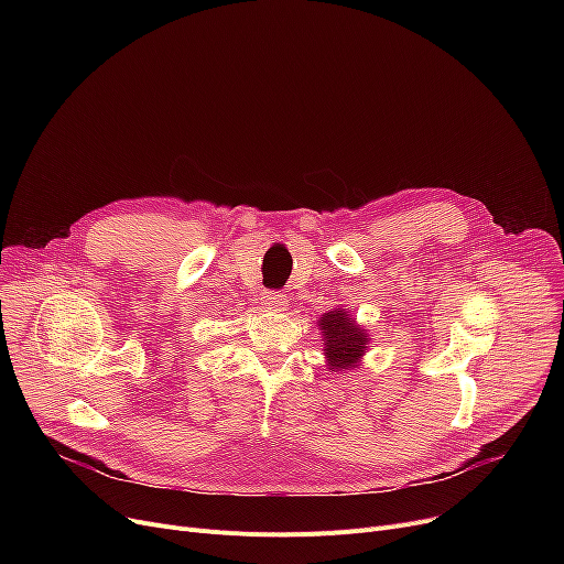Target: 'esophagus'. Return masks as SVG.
<instances>
[{"label": "esophagus", "mask_w": 564, "mask_h": 564, "mask_svg": "<svg viewBox=\"0 0 564 564\" xmlns=\"http://www.w3.org/2000/svg\"><path fill=\"white\" fill-rule=\"evenodd\" d=\"M285 294L283 292H264L262 297H260V304H262V308H272V311H283L285 308Z\"/></svg>", "instance_id": "esophagus-1"}]
</instances>
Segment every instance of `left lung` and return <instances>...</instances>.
I'll list each match as a JSON object with an SVG mask.
<instances>
[{
    "label": "left lung",
    "mask_w": 564,
    "mask_h": 564,
    "mask_svg": "<svg viewBox=\"0 0 564 564\" xmlns=\"http://www.w3.org/2000/svg\"><path fill=\"white\" fill-rule=\"evenodd\" d=\"M324 340V357L329 370H349L361 364L366 347L370 343L364 327H359L345 308H334L317 319Z\"/></svg>",
    "instance_id": "8db88e82"
}]
</instances>
